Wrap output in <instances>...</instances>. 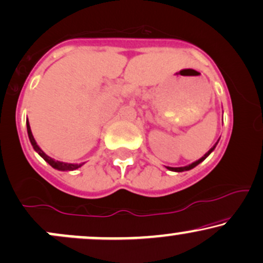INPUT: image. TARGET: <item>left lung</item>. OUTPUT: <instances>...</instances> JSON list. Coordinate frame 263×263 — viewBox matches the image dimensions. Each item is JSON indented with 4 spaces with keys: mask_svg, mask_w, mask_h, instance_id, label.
I'll return each instance as SVG.
<instances>
[{
    "mask_svg": "<svg viewBox=\"0 0 263 263\" xmlns=\"http://www.w3.org/2000/svg\"><path fill=\"white\" fill-rule=\"evenodd\" d=\"M218 141H219V140H218ZM218 141H217V144H218ZM217 144H215L214 146H213L212 149L209 150L208 153H206L204 156H203V157H200V159H199V160H197V161L192 162V163H191V165H187V166H184V167H167V168L170 170V171H174V172H183V171H190V170H192V168L196 167L197 165H199V163L202 162V161H204V160L206 159V157H208V156L211 155V154L213 153V151H214L215 146H217Z\"/></svg>",
    "mask_w": 263,
    "mask_h": 263,
    "instance_id": "obj_1",
    "label": "left lung"
}]
</instances>
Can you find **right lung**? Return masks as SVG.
<instances>
[{"mask_svg":"<svg viewBox=\"0 0 263 263\" xmlns=\"http://www.w3.org/2000/svg\"><path fill=\"white\" fill-rule=\"evenodd\" d=\"M27 132H28V137H29V140H30V144H32L33 149L36 151V153L39 154L40 156L43 157V159L45 160L46 162L49 163V165L51 166L52 168L55 170H59V171H73V170H77L80 168L81 166L83 165L85 162H81V163H69V162H63V161H57V160L51 159L50 156H48L43 151L42 149L39 147V145L36 144L35 139H34L33 134H32V130H30V125H29V122H28L27 119Z\"/></svg>","mask_w":263,"mask_h":263,"instance_id":"right-lung-1","label":"right lung"}]
</instances>
